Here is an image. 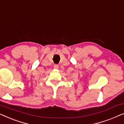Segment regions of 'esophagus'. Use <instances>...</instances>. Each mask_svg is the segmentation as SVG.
I'll return each instance as SVG.
<instances>
[{
  "instance_id": "esophagus-1",
  "label": "esophagus",
  "mask_w": 124,
  "mask_h": 124,
  "mask_svg": "<svg viewBox=\"0 0 124 124\" xmlns=\"http://www.w3.org/2000/svg\"><path fill=\"white\" fill-rule=\"evenodd\" d=\"M58 67H59V66H58V64H54V66H53L54 69H58Z\"/></svg>"
}]
</instances>
